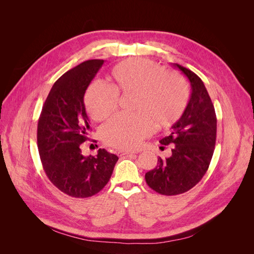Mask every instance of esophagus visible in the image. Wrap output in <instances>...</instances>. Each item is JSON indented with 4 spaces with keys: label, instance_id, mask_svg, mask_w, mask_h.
Wrapping results in <instances>:
<instances>
[{
    "label": "esophagus",
    "instance_id": "obj_1",
    "mask_svg": "<svg viewBox=\"0 0 254 254\" xmlns=\"http://www.w3.org/2000/svg\"><path fill=\"white\" fill-rule=\"evenodd\" d=\"M119 156H132L134 153H136V151L134 150H119Z\"/></svg>",
    "mask_w": 254,
    "mask_h": 254
}]
</instances>
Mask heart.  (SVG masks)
Returning <instances> with one entry per match:
<instances>
[{
  "mask_svg": "<svg viewBox=\"0 0 254 254\" xmlns=\"http://www.w3.org/2000/svg\"><path fill=\"white\" fill-rule=\"evenodd\" d=\"M111 87L95 82L89 87L84 102L91 118L104 121L118 108L119 95H134L132 117H118L103 127L106 144L122 149L137 147L157 128L173 127L187 110L190 99L188 83L181 75L165 72L148 59L124 61L111 71Z\"/></svg>",
  "mask_w": 254,
  "mask_h": 254,
  "instance_id": "heart-1",
  "label": "heart"
}]
</instances>
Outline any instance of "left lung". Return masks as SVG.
<instances>
[{
    "label": "left lung",
    "mask_w": 254,
    "mask_h": 254,
    "mask_svg": "<svg viewBox=\"0 0 254 254\" xmlns=\"http://www.w3.org/2000/svg\"><path fill=\"white\" fill-rule=\"evenodd\" d=\"M174 65L190 80L191 94L172 133L160 140L162 145H172V156L159 158L157 167L145 174L148 187L166 196L186 193L202 179L213 157L217 130L214 106L202 80L189 68Z\"/></svg>",
    "instance_id": "8db88e82"
}]
</instances>
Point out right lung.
Returning <instances> with one entry per match:
<instances>
[{
    "instance_id": "right-lung-1",
    "label": "right lung",
    "mask_w": 254,
    "mask_h": 254,
    "mask_svg": "<svg viewBox=\"0 0 254 254\" xmlns=\"http://www.w3.org/2000/svg\"><path fill=\"white\" fill-rule=\"evenodd\" d=\"M104 60L92 59L73 67L54 83L38 121L37 142L43 170L64 194L87 198L108 183L118 156L98 149L84 157L81 144L91 130L83 96Z\"/></svg>"
}]
</instances>
